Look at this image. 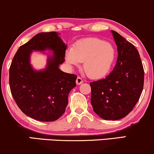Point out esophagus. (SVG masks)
Segmentation results:
<instances>
[{
	"label": "esophagus",
	"mask_w": 154,
	"mask_h": 154,
	"mask_svg": "<svg viewBox=\"0 0 154 154\" xmlns=\"http://www.w3.org/2000/svg\"><path fill=\"white\" fill-rule=\"evenodd\" d=\"M84 82V81H83V80H82V79H81V77H79V76H78V78H77V79H76V84H78V85H80V84H82V83Z\"/></svg>",
	"instance_id": "esophagus-1"
}]
</instances>
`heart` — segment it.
Instances as JSON below:
<instances>
[{
  "mask_svg": "<svg viewBox=\"0 0 154 154\" xmlns=\"http://www.w3.org/2000/svg\"><path fill=\"white\" fill-rule=\"evenodd\" d=\"M116 50L111 43L91 38L77 42L66 52V60L70 66L84 62V71L92 79H100L109 72L115 62Z\"/></svg>",
  "mask_w": 154,
  "mask_h": 154,
  "instance_id": "obj_1",
  "label": "heart"
}]
</instances>
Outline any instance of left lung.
Here are the masks:
<instances>
[{"label":"left lung","mask_w":154,"mask_h":154,"mask_svg":"<svg viewBox=\"0 0 154 154\" xmlns=\"http://www.w3.org/2000/svg\"><path fill=\"white\" fill-rule=\"evenodd\" d=\"M117 47V64L104 79L90 83L91 103L96 114L106 120H117L129 114L140 99L144 70L137 49L112 30Z\"/></svg>","instance_id":"1"}]
</instances>
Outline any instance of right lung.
<instances>
[{"label": "right lung", "mask_w": 154, "mask_h": 154, "mask_svg": "<svg viewBox=\"0 0 154 154\" xmlns=\"http://www.w3.org/2000/svg\"><path fill=\"white\" fill-rule=\"evenodd\" d=\"M66 47L57 32H42L21 45L13 58L9 69L11 92L19 109L34 120L52 122L60 118L68 105L69 92L76 86V75L59 68L65 61ZM46 49L54 51L46 68L34 71L30 53Z\"/></svg>", "instance_id": "1"}]
</instances>
